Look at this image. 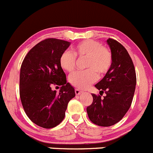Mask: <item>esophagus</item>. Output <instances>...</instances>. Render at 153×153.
<instances>
[{
	"instance_id": "obj_1",
	"label": "esophagus",
	"mask_w": 153,
	"mask_h": 153,
	"mask_svg": "<svg viewBox=\"0 0 153 153\" xmlns=\"http://www.w3.org/2000/svg\"><path fill=\"white\" fill-rule=\"evenodd\" d=\"M75 93L76 95H80L81 93H82V91H81V90H80L79 89H75Z\"/></svg>"
}]
</instances>
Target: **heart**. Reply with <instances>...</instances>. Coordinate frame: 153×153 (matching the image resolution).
<instances>
[{
  "label": "heart",
  "instance_id": "heart-1",
  "mask_svg": "<svg viewBox=\"0 0 153 153\" xmlns=\"http://www.w3.org/2000/svg\"><path fill=\"white\" fill-rule=\"evenodd\" d=\"M76 57L86 58L85 67L87 69L72 73L69 75V81L75 87L82 90L97 81V72L101 75L107 73L112 63L111 51L100 42L92 39H86L77 44L73 48V53L68 50L63 51L59 60L62 69L68 72L74 71Z\"/></svg>",
  "mask_w": 153,
  "mask_h": 153
}]
</instances>
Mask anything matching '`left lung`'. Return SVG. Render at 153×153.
Segmentation results:
<instances>
[{
    "mask_svg": "<svg viewBox=\"0 0 153 153\" xmlns=\"http://www.w3.org/2000/svg\"><path fill=\"white\" fill-rule=\"evenodd\" d=\"M112 63L103 79L95 87L100 95L92 94L93 102L87 108L89 119L99 126H111L123 119L129 109L135 90L136 72L127 50L119 42L109 39Z\"/></svg>",
    "mask_w": 153,
    "mask_h": 153,
    "instance_id": "1",
    "label": "left lung"
}]
</instances>
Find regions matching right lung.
I'll return each instance as SVG.
<instances>
[{
    "label": "right lung",
    "instance_id": "right-lung-1",
    "mask_svg": "<svg viewBox=\"0 0 153 153\" xmlns=\"http://www.w3.org/2000/svg\"><path fill=\"white\" fill-rule=\"evenodd\" d=\"M70 42L48 38L33 47L21 66L19 94L25 114L36 125L44 128L57 126L64 119L75 89L66 83L59 60ZM61 85L60 93L51 90Z\"/></svg>",
    "mask_w": 153,
    "mask_h": 153
}]
</instances>
